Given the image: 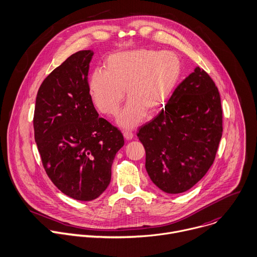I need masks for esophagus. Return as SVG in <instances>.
Listing matches in <instances>:
<instances>
[{"mask_svg": "<svg viewBox=\"0 0 257 257\" xmlns=\"http://www.w3.org/2000/svg\"><path fill=\"white\" fill-rule=\"evenodd\" d=\"M134 133H133V131H131V130H125V131H123V137L125 138V140H132V139H134Z\"/></svg>", "mask_w": 257, "mask_h": 257, "instance_id": "obj_1", "label": "esophagus"}]
</instances>
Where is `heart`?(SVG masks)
I'll list each match as a JSON object with an SVG mask.
<instances>
[{"label": "heart", "mask_w": 257, "mask_h": 257, "mask_svg": "<svg viewBox=\"0 0 257 257\" xmlns=\"http://www.w3.org/2000/svg\"><path fill=\"white\" fill-rule=\"evenodd\" d=\"M182 74V64L171 51L138 48L111 55L105 70H95L89 78L91 97L98 109L116 115L124 90L127 104L118 116L123 127L142 122L146 110L155 113L173 95Z\"/></svg>", "instance_id": "heart-1"}]
</instances>
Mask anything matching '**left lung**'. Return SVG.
<instances>
[{"mask_svg": "<svg viewBox=\"0 0 257 257\" xmlns=\"http://www.w3.org/2000/svg\"><path fill=\"white\" fill-rule=\"evenodd\" d=\"M222 133L219 90L196 67L177 86L165 109L139 128L151 180L172 194L191 188L213 165Z\"/></svg>", "mask_w": 257, "mask_h": 257, "instance_id": "obj_1", "label": "left lung"}]
</instances>
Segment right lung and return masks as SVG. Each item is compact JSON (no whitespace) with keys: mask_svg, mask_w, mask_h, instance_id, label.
<instances>
[{"mask_svg":"<svg viewBox=\"0 0 257 257\" xmlns=\"http://www.w3.org/2000/svg\"><path fill=\"white\" fill-rule=\"evenodd\" d=\"M94 53L80 50L40 85L33 117L34 138L43 168L66 195L97 198L111 179V166L124 145L121 132L98 117L89 90Z\"/></svg>","mask_w":257,"mask_h":257,"instance_id":"1","label":"right lung"}]
</instances>
